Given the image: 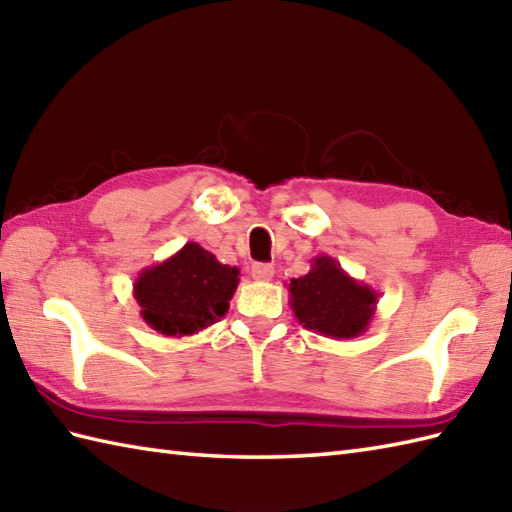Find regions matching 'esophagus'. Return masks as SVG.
<instances>
[{
  "label": "esophagus",
  "instance_id": "esophagus-1",
  "mask_svg": "<svg viewBox=\"0 0 512 512\" xmlns=\"http://www.w3.org/2000/svg\"><path fill=\"white\" fill-rule=\"evenodd\" d=\"M250 275H253V279H257V281H270L275 275V268H273V264H255L253 268H250Z\"/></svg>",
  "mask_w": 512,
  "mask_h": 512
}]
</instances>
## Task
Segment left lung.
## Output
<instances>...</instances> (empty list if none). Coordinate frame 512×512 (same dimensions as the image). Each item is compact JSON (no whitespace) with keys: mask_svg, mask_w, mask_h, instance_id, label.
I'll return each mask as SVG.
<instances>
[{"mask_svg":"<svg viewBox=\"0 0 512 512\" xmlns=\"http://www.w3.org/2000/svg\"><path fill=\"white\" fill-rule=\"evenodd\" d=\"M288 292L297 321L328 339H356L376 314L378 292L347 275L330 255L314 257L310 273L290 279Z\"/></svg>","mask_w":512,"mask_h":512,"instance_id":"left-lung-1","label":"left lung"}]
</instances>
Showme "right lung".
I'll use <instances>...</instances> for the list:
<instances>
[{"label":"right lung","mask_w":512,"mask_h":512,"mask_svg":"<svg viewBox=\"0 0 512 512\" xmlns=\"http://www.w3.org/2000/svg\"><path fill=\"white\" fill-rule=\"evenodd\" d=\"M237 284L239 268L217 262L209 250L187 242L165 262L140 270L134 299L151 330L180 339L222 319Z\"/></svg>","instance_id":"1"}]
</instances>
